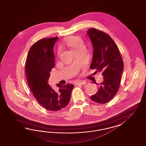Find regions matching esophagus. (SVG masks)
Returning <instances> with one entry per match:
<instances>
[{"mask_svg":"<svg viewBox=\"0 0 146 146\" xmlns=\"http://www.w3.org/2000/svg\"><path fill=\"white\" fill-rule=\"evenodd\" d=\"M86 83V81L84 80H80L76 82V85H80V84H84Z\"/></svg>","mask_w":146,"mask_h":146,"instance_id":"1","label":"esophagus"}]
</instances>
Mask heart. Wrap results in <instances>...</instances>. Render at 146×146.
Wrapping results in <instances>:
<instances>
[{
	"label": "heart",
	"mask_w": 146,
	"mask_h": 146,
	"mask_svg": "<svg viewBox=\"0 0 146 146\" xmlns=\"http://www.w3.org/2000/svg\"><path fill=\"white\" fill-rule=\"evenodd\" d=\"M68 47L71 48L75 52L84 49V43L82 39L79 36H73L69 37L65 42ZM59 52L58 51V54Z\"/></svg>",
	"instance_id": "1"
}]
</instances>
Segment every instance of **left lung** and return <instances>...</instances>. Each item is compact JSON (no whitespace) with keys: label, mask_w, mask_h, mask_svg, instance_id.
Returning a JSON list of instances; mask_svg holds the SVG:
<instances>
[{"label":"left lung","mask_w":146,"mask_h":146,"mask_svg":"<svg viewBox=\"0 0 146 146\" xmlns=\"http://www.w3.org/2000/svg\"><path fill=\"white\" fill-rule=\"evenodd\" d=\"M87 34L94 48L90 68L95 70V73L101 72L104 79L98 84L97 92L90 98L94 102L106 104L119 89L124 63L117 44L108 34L94 28L88 29Z\"/></svg>","instance_id":"1"}]
</instances>
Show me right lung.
I'll return each mask as SVG.
<instances>
[{
  "instance_id": "right-lung-1",
  "label": "right lung",
  "mask_w": 146,
  "mask_h": 146,
  "mask_svg": "<svg viewBox=\"0 0 146 146\" xmlns=\"http://www.w3.org/2000/svg\"><path fill=\"white\" fill-rule=\"evenodd\" d=\"M58 37L38 40L31 46L26 63L28 84L33 95L45 109L50 111L60 110L68 104L74 85L57 84L55 91L48 81L50 72L54 67V44Z\"/></svg>"
}]
</instances>
